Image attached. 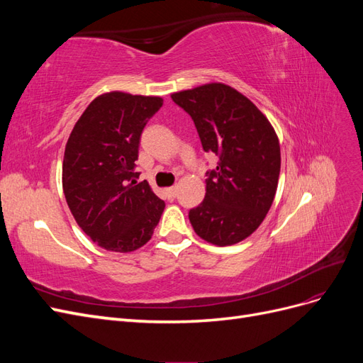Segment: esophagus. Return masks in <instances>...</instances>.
I'll use <instances>...</instances> for the list:
<instances>
[{"mask_svg":"<svg viewBox=\"0 0 363 363\" xmlns=\"http://www.w3.org/2000/svg\"><path fill=\"white\" fill-rule=\"evenodd\" d=\"M164 194H167V196L168 199H175V195H177V188H175V186H172V188H168L167 191H164Z\"/></svg>","mask_w":363,"mask_h":363,"instance_id":"34e87169","label":"esophagus"}]
</instances>
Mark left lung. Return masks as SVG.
<instances>
[{
	"instance_id": "obj_1",
	"label": "left lung",
	"mask_w": 363,
	"mask_h": 363,
	"mask_svg": "<svg viewBox=\"0 0 363 363\" xmlns=\"http://www.w3.org/2000/svg\"><path fill=\"white\" fill-rule=\"evenodd\" d=\"M188 112L203 150L219 157L207 171L206 196L191 208L195 233L213 245H233L265 219L280 175V144L268 118L245 95L223 83L175 92Z\"/></svg>"
}]
</instances>
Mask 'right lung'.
Listing matches in <instances>:
<instances>
[{
	"mask_svg": "<svg viewBox=\"0 0 363 363\" xmlns=\"http://www.w3.org/2000/svg\"><path fill=\"white\" fill-rule=\"evenodd\" d=\"M160 96L107 92L86 107L65 147L62 184L77 224L96 245L130 252L145 245L164 208L147 180L138 182L142 130Z\"/></svg>",
	"mask_w": 363,
	"mask_h": 363,
	"instance_id": "add662e5",
	"label": "right lung"
}]
</instances>
